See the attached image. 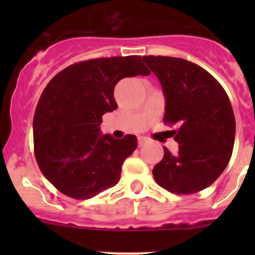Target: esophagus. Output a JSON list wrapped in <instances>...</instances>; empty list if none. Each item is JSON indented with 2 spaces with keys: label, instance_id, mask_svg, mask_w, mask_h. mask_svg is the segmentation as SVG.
<instances>
[{
  "label": "esophagus",
  "instance_id": "obj_1",
  "mask_svg": "<svg viewBox=\"0 0 255 255\" xmlns=\"http://www.w3.org/2000/svg\"><path fill=\"white\" fill-rule=\"evenodd\" d=\"M145 142H146L145 137H138V145L142 146V145H144V144H145Z\"/></svg>",
  "mask_w": 255,
  "mask_h": 255
}]
</instances>
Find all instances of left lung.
I'll use <instances>...</instances> for the list:
<instances>
[{
	"mask_svg": "<svg viewBox=\"0 0 255 255\" xmlns=\"http://www.w3.org/2000/svg\"><path fill=\"white\" fill-rule=\"evenodd\" d=\"M165 96L164 123L177 126L179 151L164 148L153 176L163 189L189 195L206 189L230 163L236 135L232 105L210 73L185 59L143 56Z\"/></svg>",
	"mask_w": 255,
	"mask_h": 255,
	"instance_id": "obj_1",
	"label": "left lung"
}]
</instances>
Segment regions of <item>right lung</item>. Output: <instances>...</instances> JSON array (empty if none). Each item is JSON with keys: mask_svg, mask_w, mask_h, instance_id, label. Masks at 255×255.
<instances>
[{"mask_svg": "<svg viewBox=\"0 0 255 255\" xmlns=\"http://www.w3.org/2000/svg\"><path fill=\"white\" fill-rule=\"evenodd\" d=\"M150 74L139 55L80 61L49 81L33 120L38 166L60 192L87 200L120 181L135 135H102V116L117 109L113 91L123 78Z\"/></svg>", "mask_w": 255, "mask_h": 255, "instance_id": "add662e5", "label": "right lung"}]
</instances>
